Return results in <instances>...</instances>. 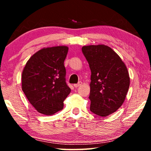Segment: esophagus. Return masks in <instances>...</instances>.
<instances>
[{
  "instance_id": "obj_1",
  "label": "esophagus",
  "mask_w": 151,
  "mask_h": 151,
  "mask_svg": "<svg viewBox=\"0 0 151 151\" xmlns=\"http://www.w3.org/2000/svg\"><path fill=\"white\" fill-rule=\"evenodd\" d=\"M82 82H79V83H78V84H75V85H74V86H75V88H78V86H80L81 85H82Z\"/></svg>"
}]
</instances>
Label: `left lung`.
Returning a JSON list of instances; mask_svg holds the SVG:
<instances>
[{
  "label": "left lung",
  "mask_w": 151,
  "mask_h": 151,
  "mask_svg": "<svg viewBox=\"0 0 151 151\" xmlns=\"http://www.w3.org/2000/svg\"><path fill=\"white\" fill-rule=\"evenodd\" d=\"M84 55L91 70L90 110L105 117L124 102L130 86L129 71L121 57L104 45L84 46Z\"/></svg>",
  "instance_id": "obj_1"
}]
</instances>
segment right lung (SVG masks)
<instances>
[{
  "instance_id": "right-lung-1",
  "label": "right lung",
  "mask_w": 151,
  "mask_h": 151,
  "mask_svg": "<svg viewBox=\"0 0 151 151\" xmlns=\"http://www.w3.org/2000/svg\"><path fill=\"white\" fill-rule=\"evenodd\" d=\"M68 51L66 46L42 48L29 58L22 70V90L32 106L45 115L61 111L70 93L64 65Z\"/></svg>"
}]
</instances>
